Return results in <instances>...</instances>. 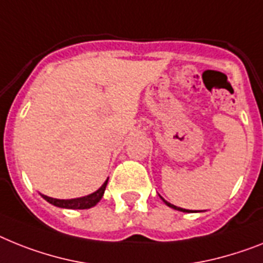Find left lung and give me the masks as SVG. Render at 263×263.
Masks as SVG:
<instances>
[{
    "instance_id": "8db88e82",
    "label": "left lung",
    "mask_w": 263,
    "mask_h": 263,
    "mask_svg": "<svg viewBox=\"0 0 263 263\" xmlns=\"http://www.w3.org/2000/svg\"><path fill=\"white\" fill-rule=\"evenodd\" d=\"M163 202H164L165 204H167V206H168V207H171V209H175V210L183 211V213H191V210H186V209H180V207L174 206V204H171V203H168V202H167V200H164V199H163Z\"/></svg>"
}]
</instances>
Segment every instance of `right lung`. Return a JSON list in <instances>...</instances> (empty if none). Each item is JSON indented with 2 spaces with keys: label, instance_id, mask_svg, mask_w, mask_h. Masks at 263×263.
<instances>
[{
  "label": "right lung",
  "instance_id": "1",
  "mask_svg": "<svg viewBox=\"0 0 263 263\" xmlns=\"http://www.w3.org/2000/svg\"><path fill=\"white\" fill-rule=\"evenodd\" d=\"M108 179L105 180L104 184L95 191L93 194L90 195L83 196V198H76V199H54V198H50V196L43 195V198L45 200H48L49 203L54 204L57 207H61V209H76V210H84V209H90V207L96 206L100 199L104 195L105 187H107Z\"/></svg>",
  "mask_w": 263,
  "mask_h": 263
}]
</instances>
